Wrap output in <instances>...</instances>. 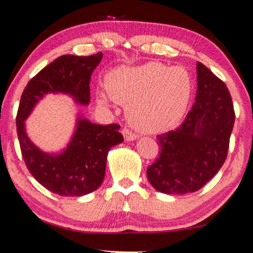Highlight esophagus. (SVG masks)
Listing matches in <instances>:
<instances>
[{"instance_id": "34e87169", "label": "esophagus", "mask_w": 253, "mask_h": 253, "mask_svg": "<svg viewBox=\"0 0 253 253\" xmlns=\"http://www.w3.org/2000/svg\"><path fill=\"white\" fill-rule=\"evenodd\" d=\"M123 134H124V137L126 141H133V140H135L137 135L135 133H133L132 130L129 128H127V127H124L123 128Z\"/></svg>"}]
</instances>
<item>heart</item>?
I'll use <instances>...</instances> for the list:
<instances>
[{
	"mask_svg": "<svg viewBox=\"0 0 253 253\" xmlns=\"http://www.w3.org/2000/svg\"><path fill=\"white\" fill-rule=\"evenodd\" d=\"M106 89L114 101L127 106V117L139 130L164 132L175 126L189 104L193 81L181 66L147 63L137 68L118 69L106 78ZM99 103L107 105L104 94Z\"/></svg>",
	"mask_w": 253,
	"mask_h": 253,
	"instance_id": "1",
	"label": "heart"
}]
</instances>
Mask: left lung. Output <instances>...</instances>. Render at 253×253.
<instances>
[{"label":"left lung","instance_id":"1","mask_svg":"<svg viewBox=\"0 0 253 253\" xmlns=\"http://www.w3.org/2000/svg\"><path fill=\"white\" fill-rule=\"evenodd\" d=\"M193 108L175 130L156 136L159 158L147 168L156 190L182 195L200 190L225 162L235 124L231 94L224 82L197 63Z\"/></svg>","mask_w":253,"mask_h":253}]
</instances>
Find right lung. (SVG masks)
<instances>
[{
    "label": "right lung",
    "mask_w": 253,
    "mask_h": 253,
    "mask_svg": "<svg viewBox=\"0 0 253 253\" xmlns=\"http://www.w3.org/2000/svg\"><path fill=\"white\" fill-rule=\"evenodd\" d=\"M103 58L65 55L42 69L28 83L22 93L16 127L22 156L38 183L59 196H83L97 190L103 183L108 150L124 141L118 124L97 125L79 118L71 142L62 154L43 153L28 139L24 120L37 101L46 93H68L77 103L89 101L91 75Z\"/></svg>",
    "instance_id": "obj_1"
}]
</instances>
